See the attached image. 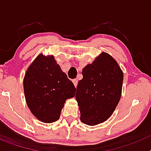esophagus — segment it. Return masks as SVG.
Returning <instances> with one entry per match:
<instances>
[{"mask_svg":"<svg viewBox=\"0 0 151 151\" xmlns=\"http://www.w3.org/2000/svg\"><path fill=\"white\" fill-rule=\"evenodd\" d=\"M73 84H74L75 87L76 88L77 85H78V79H77V78H75V79L73 80Z\"/></svg>","mask_w":151,"mask_h":151,"instance_id":"obj_1","label":"esophagus"}]
</instances>
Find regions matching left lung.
Instances as JSON below:
<instances>
[{"label": "left lung", "instance_id": "8db88e82", "mask_svg": "<svg viewBox=\"0 0 151 151\" xmlns=\"http://www.w3.org/2000/svg\"><path fill=\"white\" fill-rule=\"evenodd\" d=\"M76 99L81 121L89 125L104 122L110 117L122 94L123 73L110 54L103 52L82 70Z\"/></svg>", "mask_w": 151, "mask_h": 151}]
</instances>
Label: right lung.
<instances>
[{
	"label": "right lung",
	"mask_w": 151,
	"mask_h": 151,
	"mask_svg": "<svg viewBox=\"0 0 151 151\" xmlns=\"http://www.w3.org/2000/svg\"><path fill=\"white\" fill-rule=\"evenodd\" d=\"M23 88L31 112L45 123L57 121L66 100L76 93L74 85L61 70L54 56L42 54L28 68Z\"/></svg>",
	"instance_id": "add662e5"
}]
</instances>
